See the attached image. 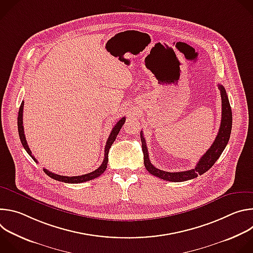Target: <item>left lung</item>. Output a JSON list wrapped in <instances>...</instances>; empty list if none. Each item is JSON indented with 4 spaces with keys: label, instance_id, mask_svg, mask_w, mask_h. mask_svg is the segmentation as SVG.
I'll list each match as a JSON object with an SVG mask.
<instances>
[{
    "label": "left lung",
    "instance_id": "obj_1",
    "mask_svg": "<svg viewBox=\"0 0 253 253\" xmlns=\"http://www.w3.org/2000/svg\"><path fill=\"white\" fill-rule=\"evenodd\" d=\"M218 89L220 91L221 96V102H222V114H221V124L218 131L217 136H216L214 142L210 148L206 151V153L200 158L198 163L196 164L194 169L187 170V171H181V172H167L160 170L156 168L149 160L148 150L146 147V141L144 139L143 133H140L141 142H142V150L144 154V165L147 171L163 180H167V181L171 182H182L186 181V180H190L193 178H196L198 175H202L206 171H208L214 163L217 161V159L222 154L223 150L225 149L227 143L230 138L231 128H232V112L231 107L229 104V100L226 94V91L222 85L218 84Z\"/></svg>",
    "mask_w": 253,
    "mask_h": 253
}]
</instances>
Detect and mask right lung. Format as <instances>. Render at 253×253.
<instances>
[{"label":"right lung","mask_w":253,"mask_h":253,"mask_svg":"<svg viewBox=\"0 0 253 253\" xmlns=\"http://www.w3.org/2000/svg\"><path fill=\"white\" fill-rule=\"evenodd\" d=\"M23 109H24V102H22L21 106H20V109H19V114H18V131H19V136H20V139H21V142H22V145L24 146L25 150L27 151V153L34 159V161L37 162V159H35V157L32 155V151L30 150L29 146H28V143H27V140H26V137H25V134H24V126H23ZM125 117L121 118L117 123L116 125L113 127L109 137H108V140L106 142V146H105V151H104V160L102 162V164L96 169L94 170L93 172H90V173H87V174H84V175H81V176H63V175H58V174H55L47 169H43L44 172L50 176L51 178L55 179V180H58V181H61V182H65V183H82V182H86V181H89V180H92V179H95L97 177H99L107 168V164H108V153H109V149L111 148V145L113 144V142L115 141L120 129L122 128L123 124L125 123Z\"/></svg>","instance_id":"obj_1"}]
</instances>
